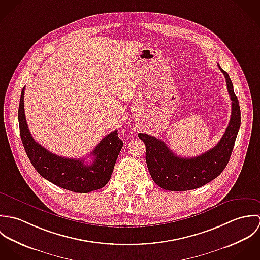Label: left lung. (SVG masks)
<instances>
[{
	"label": "left lung",
	"mask_w": 260,
	"mask_h": 260,
	"mask_svg": "<svg viewBox=\"0 0 260 260\" xmlns=\"http://www.w3.org/2000/svg\"><path fill=\"white\" fill-rule=\"evenodd\" d=\"M224 74L227 90L232 102L229 124L220 142L211 150L195 157L176 156L166 144L156 137L139 134L146 145V161L152 179L156 185L168 191H188L200 188L217 178L227 166L240 127L241 114L232 81Z\"/></svg>",
	"instance_id": "8db88e82"
}]
</instances>
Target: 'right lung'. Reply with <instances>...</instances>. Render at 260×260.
Wrapping results in <instances>:
<instances>
[{"instance_id":"add662e5","label":"right lung","mask_w":260,"mask_h":260,"mask_svg":"<svg viewBox=\"0 0 260 260\" xmlns=\"http://www.w3.org/2000/svg\"><path fill=\"white\" fill-rule=\"evenodd\" d=\"M24 91L22 90L18 119L20 136L26 154L35 170L54 185L75 193H88L104 187L110 179L114 164L122 148L117 131L105 136L89 156L91 164L84 158L57 156L36 143L28 128L24 111Z\"/></svg>"}]
</instances>
